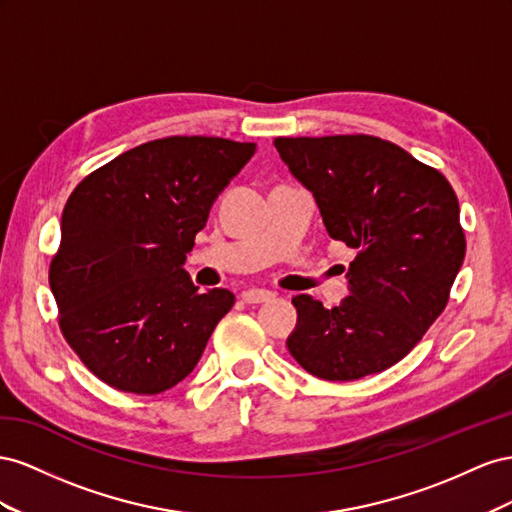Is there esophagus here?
<instances>
[{
  "mask_svg": "<svg viewBox=\"0 0 512 512\" xmlns=\"http://www.w3.org/2000/svg\"><path fill=\"white\" fill-rule=\"evenodd\" d=\"M274 298L272 291L268 289H246L242 294V300L246 304H261V302H270Z\"/></svg>",
  "mask_w": 512,
  "mask_h": 512,
  "instance_id": "34e87169",
  "label": "esophagus"
}]
</instances>
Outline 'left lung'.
<instances>
[{
    "instance_id": "8db88e82",
    "label": "left lung",
    "mask_w": 512,
    "mask_h": 512,
    "mask_svg": "<svg viewBox=\"0 0 512 512\" xmlns=\"http://www.w3.org/2000/svg\"><path fill=\"white\" fill-rule=\"evenodd\" d=\"M274 148L313 193L328 236L356 248L339 306L291 300L289 354L328 382L392 367L440 317L463 264L455 191L440 171L371 135L276 137Z\"/></svg>"
}]
</instances>
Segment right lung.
Segmentation results:
<instances>
[{"label": "right lung", "instance_id": "add662e5", "mask_svg": "<svg viewBox=\"0 0 512 512\" xmlns=\"http://www.w3.org/2000/svg\"><path fill=\"white\" fill-rule=\"evenodd\" d=\"M255 150L221 137L148 141L68 197L49 283L68 345L105 384L158 394L197 367L236 296L199 291L182 266Z\"/></svg>", "mask_w": 512, "mask_h": 512}]
</instances>
